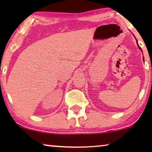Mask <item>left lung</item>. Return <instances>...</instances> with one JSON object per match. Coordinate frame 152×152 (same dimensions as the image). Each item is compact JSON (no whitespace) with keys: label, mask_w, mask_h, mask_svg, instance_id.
<instances>
[{"label":"left lung","mask_w":152,"mask_h":152,"mask_svg":"<svg viewBox=\"0 0 152 152\" xmlns=\"http://www.w3.org/2000/svg\"><path fill=\"white\" fill-rule=\"evenodd\" d=\"M137 46H138V48H140V50H141V48H140V45H138V43H137ZM143 61H144V58H143Z\"/></svg>","instance_id":"8db88e82"}]
</instances>
